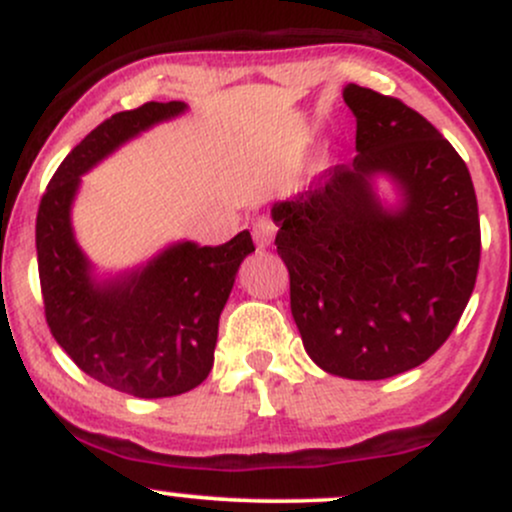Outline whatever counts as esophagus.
Wrapping results in <instances>:
<instances>
[{
	"mask_svg": "<svg viewBox=\"0 0 512 512\" xmlns=\"http://www.w3.org/2000/svg\"><path fill=\"white\" fill-rule=\"evenodd\" d=\"M274 233H276V226L269 216H260V219L252 223V238H255L257 248H267V245L274 240Z\"/></svg>",
	"mask_w": 512,
	"mask_h": 512,
	"instance_id": "34e87169",
	"label": "esophagus"
}]
</instances>
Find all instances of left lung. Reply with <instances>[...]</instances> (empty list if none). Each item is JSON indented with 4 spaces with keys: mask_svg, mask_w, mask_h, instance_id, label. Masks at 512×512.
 <instances>
[{
    "mask_svg": "<svg viewBox=\"0 0 512 512\" xmlns=\"http://www.w3.org/2000/svg\"><path fill=\"white\" fill-rule=\"evenodd\" d=\"M344 103L354 163L274 204V245L308 356L332 375L385 380L428 361L460 322L479 272V207L467 163L424 115L356 84ZM373 172L400 182L402 210L379 207Z\"/></svg>",
    "mask_w": 512,
    "mask_h": 512,
    "instance_id": "8db88e82",
    "label": "left lung"
}]
</instances>
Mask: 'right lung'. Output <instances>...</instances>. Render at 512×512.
<instances>
[{"label": "right lung", "instance_id": "1", "mask_svg": "<svg viewBox=\"0 0 512 512\" xmlns=\"http://www.w3.org/2000/svg\"><path fill=\"white\" fill-rule=\"evenodd\" d=\"M182 110L180 101H151L101 122L55 170L35 219L40 291L52 337L93 380L142 399L182 395L207 380L219 315L240 262L255 250L250 231L216 248L173 245L144 272L101 286L93 284L74 243L69 207L81 173Z\"/></svg>", "mask_w": 512, "mask_h": 512}]
</instances>
